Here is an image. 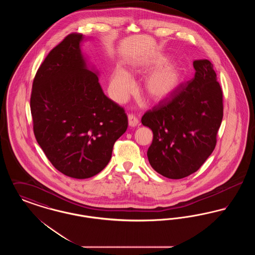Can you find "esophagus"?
<instances>
[{
    "instance_id": "1",
    "label": "esophagus",
    "mask_w": 255,
    "mask_h": 255,
    "mask_svg": "<svg viewBox=\"0 0 255 255\" xmlns=\"http://www.w3.org/2000/svg\"><path fill=\"white\" fill-rule=\"evenodd\" d=\"M128 124L130 127H135L138 124V120L133 115H129L128 116Z\"/></svg>"
}]
</instances>
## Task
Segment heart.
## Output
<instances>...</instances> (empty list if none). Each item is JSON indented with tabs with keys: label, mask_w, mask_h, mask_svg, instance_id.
I'll list each match as a JSON object with an SVG mask.
<instances>
[{
	"label": "heart",
	"mask_w": 255,
	"mask_h": 255,
	"mask_svg": "<svg viewBox=\"0 0 255 255\" xmlns=\"http://www.w3.org/2000/svg\"><path fill=\"white\" fill-rule=\"evenodd\" d=\"M167 61L168 58L164 55L153 56L134 68L135 71L144 73L156 70L146 77L143 85L146 96L153 101H161L169 97L182 84V67L176 61L167 63ZM109 87L113 99L122 102L133 90V79L126 70L117 66L111 73Z\"/></svg>",
	"instance_id": "heart-1"
}]
</instances>
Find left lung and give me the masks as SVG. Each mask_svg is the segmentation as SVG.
Masks as SVG:
<instances>
[{
  "mask_svg": "<svg viewBox=\"0 0 255 255\" xmlns=\"http://www.w3.org/2000/svg\"><path fill=\"white\" fill-rule=\"evenodd\" d=\"M193 66L194 78L141 119L153 132L147 151L150 165L173 180L185 178L204 164L215 148L223 120V94L212 64L200 59Z\"/></svg>",
  "mask_w": 255,
  "mask_h": 255,
  "instance_id": "obj_1",
  "label": "left lung"
}]
</instances>
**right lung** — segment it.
I'll use <instances>...</instances> for the list:
<instances>
[{
	"label": "right lung",
	"instance_id": "add662e5",
	"mask_svg": "<svg viewBox=\"0 0 255 255\" xmlns=\"http://www.w3.org/2000/svg\"><path fill=\"white\" fill-rule=\"evenodd\" d=\"M88 39L70 34L49 52L30 97L38 144L56 169L74 179L104 169L128 127L124 110L104 95L98 71L82 52Z\"/></svg>",
	"mask_w": 255,
	"mask_h": 255
}]
</instances>
